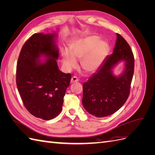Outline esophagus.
<instances>
[{
	"instance_id": "obj_1",
	"label": "esophagus",
	"mask_w": 155,
	"mask_h": 155,
	"mask_svg": "<svg viewBox=\"0 0 155 155\" xmlns=\"http://www.w3.org/2000/svg\"><path fill=\"white\" fill-rule=\"evenodd\" d=\"M78 81H79V79L76 76H73L71 78V81H70V82L74 83V82H78Z\"/></svg>"
}]
</instances>
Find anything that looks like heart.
Returning a JSON list of instances; mask_svg holds the SVG:
<instances>
[{
  "label": "heart",
  "instance_id": "1",
  "mask_svg": "<svg viewBox=\"0 0 155 155\" xmlns=\"http://www.w3.org/2000/svg\"><path fill=\"white\" fill-rule=\"evenodd\" d=\"M99 37L92 36L73 44L70 53L64 50L62 53L63 64L67 69L76 66V60L81 61L82 68L88 72H92L100 67L107 52L108 46L105 41H99Z\"/></svg>",
  "mask_w": 155,
  "mask_h": 155
}]
</instances>
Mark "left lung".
Returning a JSON list of instances; mask_svg holds the SVG:
<instances>
[{
  "label": "left lung",
  "mask_w": 155,
  "mask_h": 155,
  "mask_svg": "<svg viewBox=\"0 0 155 155\" xmlns=\"http://www.w3.org/2000/svg\"><path fill=\"white\" fill-rule=\"evenodd\" d=\"M120 60L126 61L124 72L118 77L111 70ZM134 59L130 46L117 34L113 53L107 56L97 71L83 84V105L96 117L114 114L123 106L129 96L134 74Z\"/></svg>",
  "instance_id": "left-lung-1"
}]
</instances>
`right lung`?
<instances>
[{
    "label": "right lung",
    "instance_id": "obj_1",
    "mask_svg": "<svg viewBox=\"0 0 155 155\" xmlns=\"http://www.w3.org/2000/svg\"><path fill=\"white\" fill-rule=\"evenodd\" d=\"M56 34H34L22 46L17 64L16 83L26 109L36 118L50 120L62 110L71 74L59 70ZM48 58L40 62V57Z\"/></svg>",
    "mask_w": 155,
    "mask_h": 155
}]
</instances>
